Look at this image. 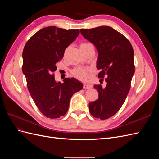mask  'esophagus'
Instances as JSON below:
<instances>
[{"instance_id":"obj_1","label":"esophagus","mask_w":159,"mask_h":159,"mask_svg":"<svg viewBox=\"0 0 159 159\" xmlns=\"http://www.w3.org/2000/svg\"><path fill=\"white\" fill-rule=\"evenodd\" d=\"M92 88V85L89 84H84V89H90Z\"/></svg>"}]
</instances>
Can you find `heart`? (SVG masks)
I'll return each mask as SVG.
<instances>
[{"instance_id":"1","label":"heart","mask_w":159,"mask_h":159,"mask_svg":"<svg viewBox=\"0 0 159 159\" xmlns=\"http://www.w3.org/2000/svg\"><path fill=\"white\" fill-rule=\"evenodd\" d=\"M91 45V44H88V43L81 44L80 46V50L85 48L86 47ZM90 71L91 70L88 68H86V67H77V68L71 70V74L77 79L81 81H86L89 78Z\"/></svg>"}]
</instances>
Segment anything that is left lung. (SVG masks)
Returning <instances> with one entry per match:
<instances>
[{
	"mask_svg": "<svg viewBox=\"0 0 159 159\" xmlns=\"http://www.w3.org/2000/svg\"><path fill=\"white\" fill-rule=\"evenodd\" d=\"M81 34L95 46L98 52L97 68L100 83L94 85L99 98L89 103L92 116L100 119L112 117L121 107L131 88L134 74V51L131 43L121 33L107 26L80 29Z\"/></svg>",
	"mask_w": 159,
	"mask_h": 159,
	"instance_id": "obj_1",
	"label": "left lung"
}]
</instances>
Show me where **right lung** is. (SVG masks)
I'll return each mask as SVG.
<instances>
[{
  "label": "right lung",
  "mask_w": 159,
  "mask_h": 159,
  "mask_svg": "<svg viewBox=\"0 0 159 159\" xmlns=\"http://www.w3.org/2000/svg\"><path fill=\"white\" fill-rule=\"evenodd\" d=\"M79 34V29L48 26L35 33L24 48L22 72L28 91L37 107L48 118L64 116L72 95L83 88L75 78H65L61 84L56 81L54 75L56 64Z\"/></svg>",
  "instance_id": "add662e5"
}]
</instances>
